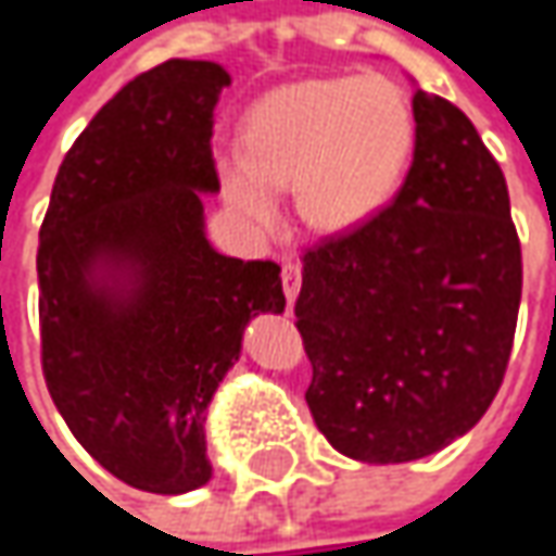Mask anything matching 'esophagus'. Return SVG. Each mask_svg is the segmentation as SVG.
Wrapping results in <instances>:
<instances>
[{
  "label": "esophagus",
  "mask_w": 556,
  "mask_h": 556,
  "mask_svg": "<svg viewBox=\"0 0 556 556\" xmlns=\"http://www.w3.org/2000/svg\"><path fill=\"white\" fill-rule=\"evenodd\" d=\"M302 289V264L299 261H286L282 264V292H286V302L292 305L295 295Z\"/></svg>",
  "instance_id": "1"
}]
</instances>
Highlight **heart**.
Masks as SVG:
<instances>
[{
  "label": "heart",
  "mask_w": 556,
  "mask_h": 556,
  "mask_svg": "<svg viewBox=\"0 0 556 556\" xmlns=\"http://www.w3.org/2000/svg\"><path fill=\"white\" fill-rule=\"evenodd\" d=\"M415 150L403 87L380 78H314L264 93L245 115L242 150L216 160L223 198L254 229L277 223V188L295 185L311 229L368 223L400 191Z\"/></svg>",
  "instance_id": "b5f03b06"
}]
</instances>
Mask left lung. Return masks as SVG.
Listing matches in <instances>:
<instances>
[{
    "label": "left lung",
    "mask_w": 556,
    "mask_h": 556,
    "mask_svg": "<svg viewBox=\"0 0 556 556\" xmlns=\"http://www.w3.org/2000/svg\"><path fill=\"white\" fill-rule=\"evenodd\" d=\"M415 153L368 223L302 254L295 327L317 431L358 463H412L497 396L522 299L506 179L469 115L415 90Z\"/></svg>",
    "instance_id": "1"
}]
</instances>
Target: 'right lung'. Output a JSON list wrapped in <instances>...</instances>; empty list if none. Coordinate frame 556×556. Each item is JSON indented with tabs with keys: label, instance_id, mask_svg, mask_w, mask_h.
<instances>
[{
	"label": "right lung",
	"instance_id": "1",
	"mask_svg": "<svg viewBox=\"0 0 556 556\" xmlns=\"http://www.w3.org/2000/svg\"><path fill=\"white\" fill-rule=\"evenodd\" d=\"M216 62L169 59L90 118L40 226L43 377L72 434L118 481L185 494L211 481L204 418L248 320L286 308L274 261L204 236L219 191Z\"/></svg>",
	"mask_w": 556,
	"mask_h": 556
}]
</instances>
